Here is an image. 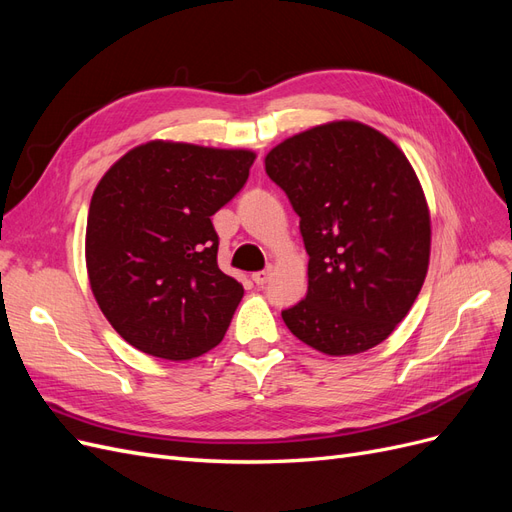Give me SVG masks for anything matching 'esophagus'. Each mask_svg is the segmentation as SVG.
<instances>
[{
    "label": "esophagus",
    "instance_id": "34e87169",
    "mask_svg": "<svg viewBox=\"0 0 512 512\" xmlns=\"http://www.w3.org/2000/svg\"><path fill=\"white\" fill-rule=\"evenodd\" d=\"M269 275H271V271L269 269H265V271H256V273H252V280H254V284L256 286H265L267 282H269Z\"/></svg>",
    "mask_w": 512,
    "mask_h": 512
}]
</instances>
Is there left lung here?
<instances>
[{"label": "left lung", "instance_id": "left-lung-1", "mask_svg": "<svg viewBox=\"0 0 512 512\" xmlns=\"http://www.w3.org/2000/svg\"><path fill=\"white\" fill-rule=\"evenodd\" d=\"M265 170L301 218L309 256L305 299L282 312L290 333L329 356L382 344L429 269V207L406 153L339 119L286 138Z\"/></svg>", "mask_w": 512, "mask_h": 512}]
</instances>
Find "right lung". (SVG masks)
<instances>
[{"label": "right lung", "mask_w": 512, "mask_h": 512, "mask_svg": "<svg viewBox=\"0 0 512 512\" xmlns=\"http://www.w3.org/2000/svg\"><path fill=\"white\" fill-rule=\"evenodd\" d=\"M256 153L149 141L106 170L91 196V292L134 348L190 361L218 346L243 286L218 267L211 215L243 188Z\"/></svg>", "instance_id": "obj_1"}]
</instances>
